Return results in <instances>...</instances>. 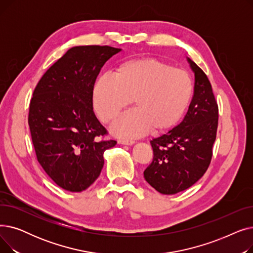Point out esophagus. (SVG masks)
Masks as SVG:
<instances>
[{"label": "esophagus", "instance_id": "esophagus-1", "mask_svg": "<svg viewBox=\"0 0 253 253\" xmlns=\"http://www.w3.org/2000/svg\"><path fill=\"white\" fill-rule=\"evenodd\" d=\"M118 142H119V143H121V144L131 145V144H133L135 141H134V140H129V139H119V140H118Z\"/></svg>", "mask_w": 253, "mask_h": 253}]
</instances>
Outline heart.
Instances as JSON below:
<instances>
[{"instance_id":"b5f03b06","label":"heart","mask_w":253,"mask_h":253,"mask_svg":"<svg viewBox=\"0 0 253 253\" xmlns=\"http://www.w3.org/2000/svg\"><path fill=\"white\" fill-rule=\"evenodd\" d=\"M194 91L190 74L155 58L120 63L112 77H99L91 91L92 108L104 124L114 123L130 104L134 110L114 125L120 137H137L151 128L161 133L173 128L188 110Z\"/></svg>"}]
</instances>
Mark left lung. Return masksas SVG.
<instances>
[{
    "instance_id": "8db88e82",
    "label": "left lung",
    "mask_w": 253,
    "mask_h": 253,
    "mask_svg": "<svg viewBox=\"0 0 253 253\" xmlns=\"http://www.w3.org/2000/svg\"><path fill=\"white\" fill-rule=\"evenodd\" d=\"M188 61L195 74L188 113L176 127L151 140L154 158L143 172L145 180L164 195L187 190L204 175L216 138L218 106L211 84L193 60Z\"/></svg>"
}]
</instances>
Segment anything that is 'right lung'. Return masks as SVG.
I'll list each match as a JSON object with an SVG mask.
<instances>
[{
	"label": "right lung",
	"mask_w": 253,
	"mask_h": 253,
	"mask_svg": "<svg viewBox=\"0 0 253 253\" xmlns=\"http://www.w3.org/2000/svg\"><path fill=\"white\" fill-rule=\"evenodd\" d=\"M121 51L110 46H76L43 75L30 103L29 126L39 163L60 188L82 192L99 176L103 153L116 140L91 103V91L103 66Z\"/></svg>",
	"instance_id": "1"
}]
</instances>
